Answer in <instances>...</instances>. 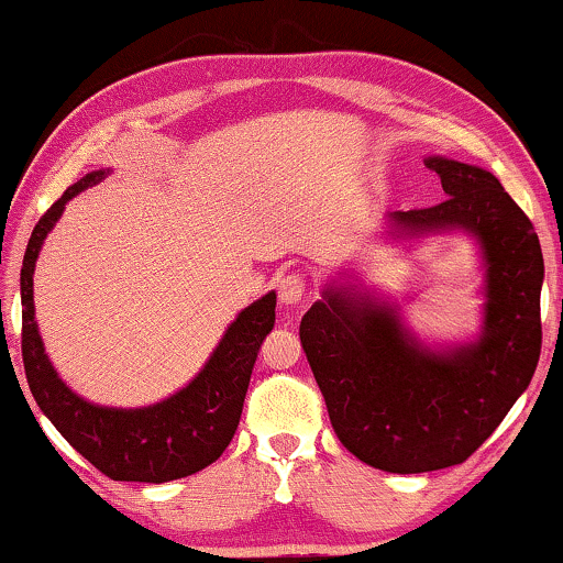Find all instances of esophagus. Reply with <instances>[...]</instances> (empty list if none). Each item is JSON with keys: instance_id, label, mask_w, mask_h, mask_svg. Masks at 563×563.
<instances>
[{"instance_id": "1", "label": "esophagus", "mask_w": 563, "mask_h": 563, "mask_svg": "<svg viewBox=\"0 0 563 563\" xmlns=\"http://www.w3.org/2000/svg\"><path fill=\"white\" fill-rule=\"evenodd\" d=\"M306 285H308V280H306L303 273H288V275H283V278L278 280L280 303H285V306L298 303V300L303 298Z\"/></svg>"}]
</instances>
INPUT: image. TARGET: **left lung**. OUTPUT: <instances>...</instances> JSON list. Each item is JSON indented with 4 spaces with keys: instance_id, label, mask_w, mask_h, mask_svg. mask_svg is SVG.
<instances>
[{
    "instance_id": "8db88e82",
    "label": "left lung",
    "mask_w": 563,
    "mask_h": 563,
    "mask_svg": "<svg viewBox=\"0 0 563 563\" xmlns=\"http://www.w3.org/2000/svg\"><path fill=\"white\" fill-rule=\"evenodd\" d=\"M443 199L395 211L408 232L466 229L487 263L485 331L454 352L416 342L393 308L327 288L300 321V344L339 441L383 472L462 464L526 390L541 357L543 255L533 224L493 173L429 157Z\"/></svg>"
}]
</instances>
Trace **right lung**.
Wrapping results in <instances>:
<instances>
[{
	"instance_id": "right-lung-1",
	"label": "right lung",
	"mask_w": 563,
	"mask_h": 563,
	"mask_svg": "<svg viewBox=\"0 0 563 563\" xmlns=\"http://www.w3.org/2000/svg\"><path fill=\"white\" fill-rule=\"evenodd\" d=\"M101 178L104 170H97L66 188L30 236L20 273L22 364L35 402L78 454L109 479L161 485L206 470L234 439L260 344L275 323V292L236 316L199 377L173 398L134 410L101 408L78 398L45 357L35 323L33 273L43 240L60 219L66 201Z\"/></svg>"
}]
</instances>
